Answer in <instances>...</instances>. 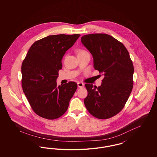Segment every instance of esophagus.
<instances>
[{"label":"esophagus","mask_w":157,"mask_h":157,"mask_svg":"<svg viewBox=\"0 0 157 157\" xmlns=\"http://www.w3.org/2000/svg\"><path fill=\"white\" fill-rule=\"evenodd\" d=\"M77 84H78V86L79 88H82L84 86V84L82 82H78L77 83Z\"/></svg>","instance_id":"esophagus-1"}]
</instances>
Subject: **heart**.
<instances>
[{
  "label": "heart",
  "instance_id": "b5f03b06",
  "mask_svg": "<svg viewBox=\"0 0 157 157\" xmlns=\"http://www.w3.org/2000/svg\"><path fill=\"white\" fill-rule=\"evenodd\" d=\"M77 53H78V55H82V54H83V53H86L88 52H87L86 51H84V50L79 49V50H78V51H77Z\"/></svg>",
  "mask_w": 157,
  "mask_h": 157
}]
</instances>
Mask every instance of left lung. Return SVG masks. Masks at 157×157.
Wrapping results in <instances>:
<instances>
[{
  "instance_id": "obj_1",
  "label": "left lung",
  "mask_w": 157,
  "mask_h": 157,
  "mask_svg": "<svg viewBox=\"0 0 157 157\" xmlns=\"http://www.w3.org/2000/svg\"><path fill=\"white\" fill-rule=\"evenodd\" d=\"M81 42L92 55L95 69L104 76L100 86L85 85L88 95L84 104L94 117L110 118L124 108L132 90V61L125 46L109 35H85Z\"/></svg>"
}]
</instances>
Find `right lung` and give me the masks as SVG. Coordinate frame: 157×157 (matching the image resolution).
<instances>
[{
  "mask_svg": "<svg viewBox=\"0 0 157 157\" xmlns=\"http://www.w3.org/2000/svg\"><path fill=\"white\" fill-rule=\"evenodd\" d=\"M79 34L49 35L35 42L22 64V86L33 111L48 120H55L67 111L77 89L69 82L57 86L62 59L74 45Z\"/></svg>",
  "mask_w": 157,
  "mask_h": 157,
  "instance_id": "add662e5",
  "label": "right lung"
}]
</instances>
